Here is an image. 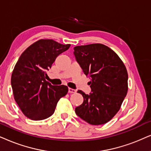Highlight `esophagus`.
Here are the masks:
<instances>
[{
  "label": "esophagus",
  "mask_w": 151,
  "mask_h": 151,
  "mask_svg": "<svg viewBox=\"0 0 151 151\" xmlns=\"http://www.w3.org/2000/svg\"><path fill=\"white\" fill-rule=\"evenodd\" d=\"M76 91H77L76 90L71 88H68V92H69L70 93H76Z\"/></svg>",
  "instance_id": "1"
}]
</instances>
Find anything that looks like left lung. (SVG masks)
I'll use <instances>...</instances> for the list:
<instances>
[{"label":"left lung","instance_id":"1","mask_svg":"<svg viewBox=\"0 0 151 151\" xmlns=\"http://www.w3.org/2000/svg\"><path fill=\"white\" fill-rule=\"evenodd\" d=\"M74 50L83 72L91 79L89 95L77 91L83 102L75 108V113L91 125L107 123L119 111L127 95L126 68L119 56L102 44L77 46Z\"/></svg>","mask_w":151,"mask_h":151}]
</instances>
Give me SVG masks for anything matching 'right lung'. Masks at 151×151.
I'll use <instances>...</instances> for the list:
<instances>
[{
	"mask_svg": "<svg viewBox=\"0 0 151 151\" xmlns=\"http://www.w3.org/2000/svg\"><path fill=\"white\" fill-rule=\"evenodd\" d=\"M70 47L42 39L20 56L13 70L11 85L14 100L27 118L33 121L49 118L54 113L58 100L68 93V86H52L46 79L56 57Z\"/></svg>",
	"mask_w": 151,
	"mask_h": 151,
	"instance_id": "obj_1",
	"label": "right lung"
}]
</instances>
